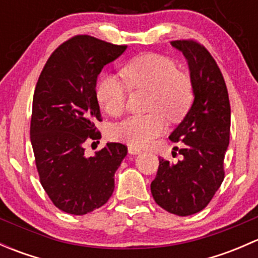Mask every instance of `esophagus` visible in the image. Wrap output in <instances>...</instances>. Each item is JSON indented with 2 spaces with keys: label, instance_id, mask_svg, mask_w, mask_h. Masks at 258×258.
Listing matches in <instances>:
<instances>
[{
  "label": "esophagus",
  "instance_id": "obj_1",
  "mask_svg": "<svg viewBox=\"0 0 258 258\" xmlns=\"http://www.w3.org/2000/svg\"><path fill=\"white\" fill-rule=\"evenodd\" d=\"M142 151L140 150V148H136V147H128V153L130 155H139V153H141Z\"/></svg>",
  "mask_w": 258,
  "mask_h": 258
}]
</instances>
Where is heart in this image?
Segmentation results:
<instances>
[{
    "label": "heart",
    "mask_w": 258,
    "mask_h": 258,
    "mask_svg": "<svg viewBox=\"0 0 258 258\" xmlns=\"http://www.w3.org/2000/svg\"><path fill=\"white\" fill-rule=\"evenodd\" d=\"M122 75L132 88L150 91L148 110L155 112L131 116L119 122L113 130L114 137L119 141L136 147L147 146L165 132V116L170 121H177L191 106V81L167 57L156 53L135 57L123 67ZM127 93V85L116 76H105L96 88L98 103L111 116L123 112Z\"/></svg>",
    "instance_id": "heart-1"
}]
</instances>
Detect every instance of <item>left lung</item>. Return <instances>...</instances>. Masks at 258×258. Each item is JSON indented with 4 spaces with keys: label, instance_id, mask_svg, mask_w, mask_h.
I'll return each instance as SVG.
<instances>
[{
    "label": "left lung",
    "instance_id": "obj_1",
    "mask_svg": "<svg viewBox=\"0 0 258 258\" xmlns=\"http://www.w3.org/2000/svg\"><path fill=\"white\" fill-rule=\"evenodd\" d=\"M187 59L194 102L170 135L182 142L177 163L160 157L151 194L158 206L177 216L204 210L223 181V160L230 144L231 108L225 80L204 46L194 41H172Z\"/></svg>",
    "mask_w": 258,
    "mask_h": 258
}]
</instances>
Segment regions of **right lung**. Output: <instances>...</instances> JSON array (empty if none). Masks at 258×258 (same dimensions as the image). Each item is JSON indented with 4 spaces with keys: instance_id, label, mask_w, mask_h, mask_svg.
<instances>
[{
    "instance_id": "add662e5",
    "label": "right lung",
    "mask_w": 258,
    "mask_h": 258,
    "mask_svg": "<svg viewBox=\"0 0 258 258\" xmlns=\"http://www.w3.org/2000/svg\"><path fill=\"white\" fill-rule=\"evenodd\" d=\"M127 46H116L91 36L62 43L46 62L36 85L31 118V144L46 194L56 207L71 215L100 209L114 189V173L127 147L107 142L92 157L83 144L101 136L96 97L97 77Z\"/></svg>"
}]
</instances>
